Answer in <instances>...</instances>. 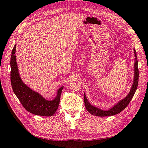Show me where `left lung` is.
I'll return each instance as SVG.
<instances>
[{"label":"left lung","instance_id":"left-lung-1","mask_svg":"<svg viewBox=\"0 0 148 148\" xmlns=\"http://www.w3.org/2000/svg\"><path fill=\"white\" fill-rule=\"evenodd\" d=\"M134 53L135 59H134V81L133 84L132 85L131 89H130L129 94L127 95L122 100L119 101L116 105H113V107L110 108L107 110H103L98 108L96 106L91 105L89 103L88 99L86 97L85 93H84V101L86 108L88 112H90L91 115H94L99 116H112L116 114H118L119 113L121 112L123 110H124L127 106L129 105L130 101H131L136 91L137 90V85H138L139 81V70H138V61H137L136 51L134 49Z\"/></svg>","mask_w":148,"mask_h":148}]
</instances>
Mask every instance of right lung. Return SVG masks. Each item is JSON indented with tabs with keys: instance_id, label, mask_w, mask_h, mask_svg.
Returning a JSON list of instances; mask_svg holds the SVG:
<instances>
[{
	"instance_id": "1",
	"label": "right lung",
	"mask_w": 148,
	"mask_h": 148,
	"mask_svg": "<svg viewBox=\"0 0 148 148\" xmlns=\"http://www.w3.org/2000/svg\"><path fill=\"white\" fill-rule=\"evenodd\" d=\"M16 45L14 47L11 57V82L14 94L23 107L34 115L50 116L56 112L59 105L60 95L64 86L57 91L56 97L49 101L38 92L32 90L23 82L21 78L15 56Z\"/></svg>"
}]
</instances>
